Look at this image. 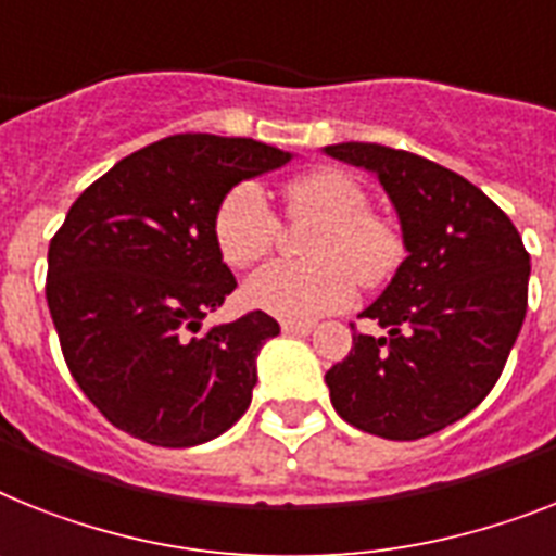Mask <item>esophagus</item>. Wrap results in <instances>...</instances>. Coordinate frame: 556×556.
I'll use <instances>...</instances> for the list:
<instances>
[{
  "label": "esophagus",
  "instance_id": "esophagus-1",
  "mask_svg": "<svg viewBox=\"0 0 556 556\" xmlns=\"http://www.w3.org/2000/svg\"><path fill=\"white\" fill-rule=\"evenodd\" d=\"M283 334H292V338H304L312 332V324H292V320H283L281 324Z\"/></svg>",
  "mask_w": 556,
  "mask_h": 556
}]
</instances>
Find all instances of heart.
Masks as SVG:
<instances>
[{
  "label": "heart",
  "instance_id": "1",
  "mask_svg": "<svg viewBox=\"0 0 556 556\" xmlns=\"http://www.w3.org/2000/svg\"><path fill=\"white\" fill-rule=\"evenodd\" d=\"M289 213L318 222L306 244V264L273 261L244 283L252 309L273 318L309 320L350 306L355 278L378 283L401 264L403 244L392 224L369 213L361 181L341 169H318L287 187ZM215 244L229 267H247L273 247L278 218L258 181H241L215 210Z\"/></svg>",
  "mask_w": 556,
  "mask_h": 556
}]
</instances>
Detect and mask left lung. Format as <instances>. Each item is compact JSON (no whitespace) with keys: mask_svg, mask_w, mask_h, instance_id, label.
Masks as SVG:
<instances>
[{"mask_svg":"<svg viewBox=\"0 0 556 556\" xmlns=\"http://www.w3.org/2000/svg\"><path fill=\"white\" fill-rule=\"evenodd\" d=\"M324 153L378 178L406 258L327 371L334 412L361 432L417 440L469 415L497 383L529 306V252L483 190L424 155L343 141Z\"/></svg>","mask_w":556,"mask_h":556,"instance_id":"1","label":"left lung"}]
</instances>
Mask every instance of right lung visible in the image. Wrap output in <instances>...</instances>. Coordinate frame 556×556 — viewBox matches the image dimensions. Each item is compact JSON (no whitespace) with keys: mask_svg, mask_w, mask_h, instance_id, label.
I'll list each match as a JSON object with an SVG mask.
<instances>
[{"mask_svg":"<svg viewBox=\"0 0 556 556\" xmlns=\"http://www.w3.org/2000/svg\"><path fill=\"white\" fill-rule=\"evenodd\" d=\"M292 153L181 132L147 144L73 201L48 250V306L64 361L110 424L164 448L199 446L244 415L267 312L199 334L236 289L215 244L229 190Z\"/></svg>","mask_w":556,"mask_h":556,"instance_id":"right-lung-1","label":"right lung"}]
</instances>
